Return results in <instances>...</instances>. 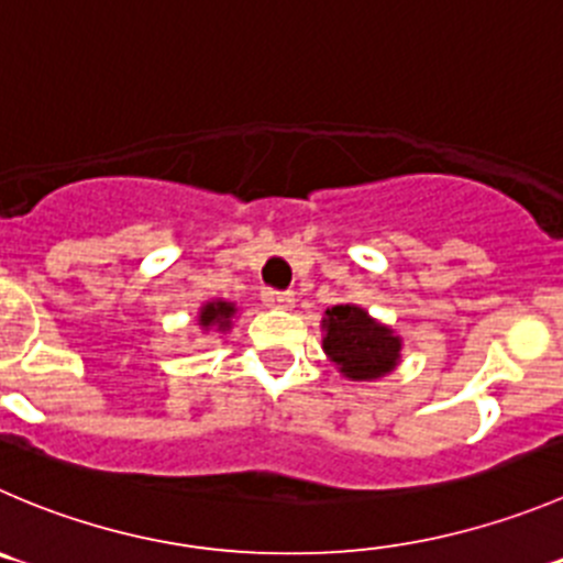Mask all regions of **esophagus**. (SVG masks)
Masks as SVG:
<instances>
[{
	"label": "esophagus",
	"mask_w": 563,
	"mask_h": 563,
	"mask_svg": "<svg viewBox=\"0 0 563 563\" xmlns=\"http://www.w3.org/2000/svg\"><path fill=\"white\" fill-rule=\"evenodd\" d=\"M262 301L271 309H290L292 303H296V298H292V292L285 290H265L262 292Z\"/></svg>",
	"instance_id": "34e87169"
}]
</instances>
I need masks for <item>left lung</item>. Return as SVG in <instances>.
<instances>
[{
    "mask_svg": "<svg viewBox=\"0 0 563 563\" xmlns=\"http://www.w3.org/2000/svg\"><path fill=\"white\" fill-rule=\"evenodd\" d=\"M323 351L351 382H373L395 371L400 358V336L378 323L362 307L336 303L325 309Z\"/></svg>",
    "mask_w": 563,
    "mask_h": 563,
    "instance_id": "obj_1",
    "label": "left lung"
}]
</instances>
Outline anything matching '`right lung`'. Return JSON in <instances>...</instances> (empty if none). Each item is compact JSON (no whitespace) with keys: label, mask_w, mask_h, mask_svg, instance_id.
<instances>
[{"label":"right lung","mask_w":563,"mask_h":563,"mask_svg":"<svg viewBox=\"0 0 563 563\" xmlns=\"http://www.w3.org/2000/svg\"><path fill=\"white\" fill-rule=\"evenodd\" d=\"M238 314V307L229 301H210L201 307V312H198V325L205 331L216 329V331H229V325H232V318Z\"/></svg>","instance_id":"right-lung-1"}]
</instances>
